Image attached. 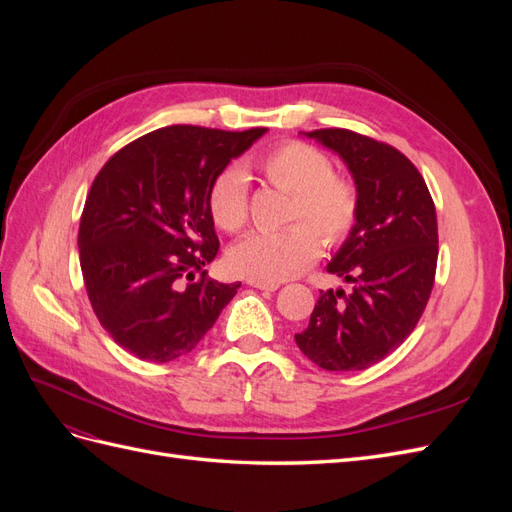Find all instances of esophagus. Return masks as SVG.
Returning a JSON list of instances; mask_svg holds the SVG:
<instances>
[{
	"label": "esophagus",
	"mask_w": 512,
	"mask_h": 512,
	"mask_svg": "<svg viewBox=\"0 0 512 512\" xmlns=\"http://www.w3.org/2000/svg\"><path fill=\"white\" fill-rule=\"evenodd\" d=\"M247 284H250L252 288H258V290H269V292H273V290L280 288V284H271V282H258V280H250V282H247Z\"/></svg>",
	"instance_id": "34e87169"
}]
</instances>
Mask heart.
<instances>
[{
    "mask_svg": "<svg viewBox=\"0 0 512 512\" xmlns=\"http://www.w3.org/2000/svg\"><path fill=\"white\" fill-rule=\"evenodd\" d=\"M256 168L275 188L292 194L290 224L282 230L252 232L230 247L232 273L258 282H284L303 273L322 245L342 243L359 218V194L352 181L333 175L327 153L305 143H284L265 153ZM213 222L237 232L247 222V177L241 168H226L209 190Z\"/></svg>",
    "mask_w": 512,
    "mask_h": 512,
    "instance_id": "1",
    "label": "heart"
}]
</instances>
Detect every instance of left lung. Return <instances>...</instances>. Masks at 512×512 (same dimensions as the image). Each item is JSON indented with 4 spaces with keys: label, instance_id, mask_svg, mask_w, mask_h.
Here are the masks:
<instances>
[{
    "label": "left lung",
    "instance_id": "obj_1",
    "mask_svg": "<svg viewBox=\"0 0 512 512\" xmlns=\"http://www.w3.org/2000/svg\"><path fill=\"white\" fill-rule=\"evenodd\" d=\"M301 134L342 158L359 194V218L327 265L352 290H320L294 342L322 369L361 371L404 344L429 301L436 207L421 173L395 147L339 128Z\"/></svg>",
    "mask_w": 512,
    "mask_h": 512
}]
</instances>
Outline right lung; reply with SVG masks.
Here are the masks:
<instances>
[{
  "label": "right lung",
  "instance_id": "1",
  "mask_svg": "<svg viewBox=\"0 0 512 512\" xmlns=\"http://www.w3.org/2000/svg\"><path fill=\"white\" fill-rule=\"evenodd\" d=\"M265 132L160 128L119 149L94 179L79 228L83 280L102 327L138 359L192 352L237 294L239 282L205 277L220 247L209 190Z\"/></svg>",
  "mask_w": 512,
  "mask_h": 512
}]
</instances>
